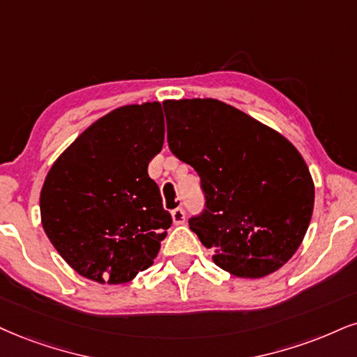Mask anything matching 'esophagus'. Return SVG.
<instances>
[{"instance_id": "obj_1", "label": "esophagus", "mask_w": 357, "mask_h": 357, "mask_svg": "<svg viewBox=\"0 0 357 357\" xmlns=\"http://www.w3.org/2000/svg\"><path fill=\"white\" fill-rule=\"evenodd\" d=\"M172 220H174V223H177V225H180V223L185 222V212H183V208H174L172 210Z\"/></svg>"}]
</instances>
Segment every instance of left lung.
Segmentation results:
<instances>
[{
  "mask_svg": "<svg viewBox=\"0 0 357 357\" xmlns=\"http://www.w3.org/2000/svg\"><path fill=\"white\" fill-rule=\"evenodd\" d=\"M167 140L200 177L205 208L188 220L213 261L261 278L293 257L314 205L306 162L283 135L217 99L165 100Z\"/></svg>",
  "mask_w": 357,
  "mask_h": 357,
  "instance_id": "obj_1",
  "label": "left lung"
}]
</instances>
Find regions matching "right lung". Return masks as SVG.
I'll return each instance as SVG.
<instances>
[{
    "instance_id": "add662e5",
    "label": "right lung",
    "mask_w": 357,
    "mask_h": 357,
    "mask_svg": "<svg viewBox=\"0 0 357 357\" xmlns=\"http://www.w3.org/2000/svg\"><path fill=\"white\" fill-rule=\"evenodd\" d=\"M164 135L160 102L124 105L87 127L46 175L43 228L84 278L127 283L153 263L172 225L147 172Z\"/></svg>"
}]
</instances>
